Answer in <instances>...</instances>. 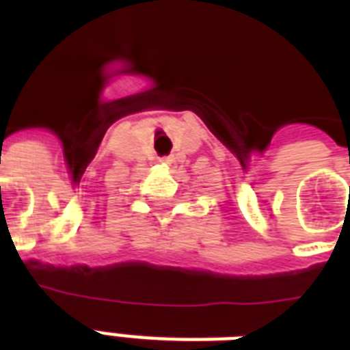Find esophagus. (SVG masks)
Wrapping results in <instances>:
<instances>
[{
  "mask_svg": "<svg viewBox=\"0 0 350 350\" xmlns=\"http://www.w3.org/2000/svg\"><path fill=\"white\" fill-rule=\"evenodd\" d=\"M159 163L172 165V163H174V159H172V158H161V159H159Z\"/></svg>",
  "mask_w": 350,
  "mask_h": 350,
  "instance_id": "esophagus-1",
  "label": "esophagus"
}]
</instances>
